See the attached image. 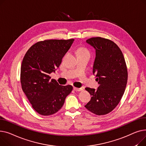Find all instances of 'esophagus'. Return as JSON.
<instances>
[{"mask_svg": "<svg viewBox=\"0 0 146 146\" xmlns=\"http://www.w3.org/2000/svg\"><path fill=\"white\" fill-rule=\"evenodd\" d=\"M74 90L75 91H81L82 90V88H76V87H74Z\"/></svg>", "mask_w": 146, "mask_h": 146, "instance_id": "1", "label": "esophagus"}]
</instances>
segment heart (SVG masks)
<instances>
[{"label": "heart", "mask_w": 146, "mask_h": 146, "mask_svg": "<svg viewBox=\"0 0 146 146\" xmlns=\"http://www.w3.org/2000/svg\"><path fill=\"white\" fill-rule=\"evenodd\" d=\"M82 54H89V51L87 49L84 47L80 48L77 50V55H82Z\"/></svg>", "instance_id": "heart-1"}]
</instances>
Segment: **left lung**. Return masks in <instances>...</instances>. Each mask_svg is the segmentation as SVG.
I'll list each match as a JSON object with an SVG mask.
<instances>
[{"mask_svg":"<svg viewBox=\"0 0 146 146\" xmlns=\"http://www.w3.org/2000/svg\"><path fill=\"white\" fill-rule=\"evenodd\" d=\"M96 49L93 74L100 86L85 88L91 96L85 107L98 115L111 112L120 101L127 85L128 72L121 49L108 39L94 37L86 40Z\"/></svg>","mask_w":146,"mask_h":146,"instance_id":"1","label":"left lung"}]
</instances>
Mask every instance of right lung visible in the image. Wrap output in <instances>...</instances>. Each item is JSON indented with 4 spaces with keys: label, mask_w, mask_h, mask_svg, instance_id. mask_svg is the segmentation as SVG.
<instances>
[{
    "label": "right lung",
    "mask_w": 146,
    "mask_h": 146,
    "mask_svg": "<svg viewBox=\"0 0 146 146\" xmlns=\"http://www.w3.org/2000/svg\"><path fill=\"white\" fill-rule=\"evenodd\" d=\"M74 39H48L33 45L25 54L21 68L23 91L32 108L42 115H52L63 106L73 90L70 85H60L49 75L56 71Z\"/></svg>",
    "instance_id": "add662e5"
}]
</instances>
